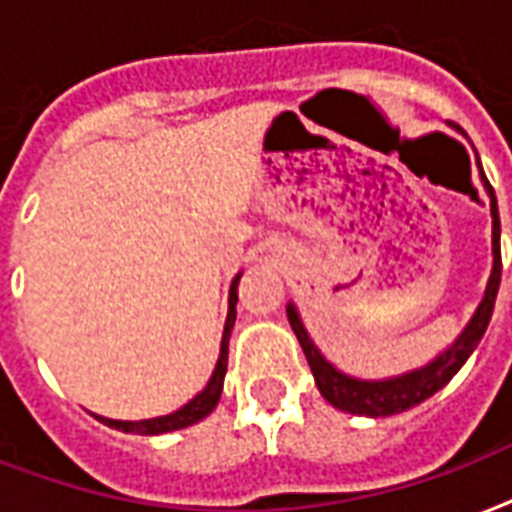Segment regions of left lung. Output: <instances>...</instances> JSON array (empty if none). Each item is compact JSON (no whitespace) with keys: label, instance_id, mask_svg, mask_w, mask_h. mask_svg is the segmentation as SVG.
<instances>
[{"label":"left lung","instance_id":"1","mask_svg":"<svg viewBox=\"0 0 512 512\" xmlns=\"http://www.w3.org/2000/svg\"><path fill=\"white\" fill-rule=\"evenodd\" d=\"M478 169H481V161H478ZM481 182L483 190L489 195V209H491V273L489 282H486V290H483L481 303L475 306L473 317L464 325V330L454 338L451 346L435 354L427 365H421L416 370H408V373H400V376L389 378H357L343 373L327 360L322 349H319L314 338L308 335L303 319H300V311L295 303H287V319H290L292 330L298 335L300 349L306 354L308 365H311V373H314V381H317L319 392L325 397L327 403L338 408V411L357 413V416H370V419H378V416H395V413H403L413 405L424 403L427 397H432L435 392H440L443 386L451 381V378L459 373L464 362L470 360V354L475 351V346L481 343L486 327H489L491 311H494V300H497L499 290V276H502V255H499V209H497V195H494V187L489 185V179L481 169Z\"/></svg>","mask_w":512,"mask_h":512}]
</instances>
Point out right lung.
Masks as SVG:
<instances>
[{"mask_svg":"<svg viewBox=\"0 0 512 512\" xmlns=\"http://www.w3.org/2000/svg\"><path fill=\"white\" fill-rule=\"evenodd\" d=\"M239 279L241 273H236V279L230 282L228 292V317H225V330H222L220 341V357H217V365H214L212 376L206 381V386L193 397L187 400L182 408H177L174 413H166V416H155V419H142V421H120V419H107V416H99L93 413L101 424L107 427L123 429V432H134V435H163V432H174V429H185L190 424H198L201 419H206L209 413L217 408L222 395V381H225V373H228V341L230 333H233V325H236V303H239Z\"/></svg>","mask_w":512,"mask_h":512,"instance_id":"right-lung-1","label":"right lung"}]
</instances>
